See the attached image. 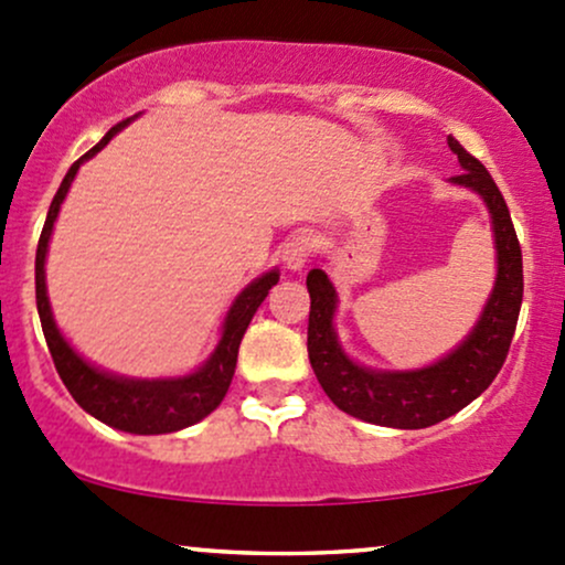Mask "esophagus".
Segmentation results:
<instances>
[{"label": "esophagus", "instance_id": "34e87169", "mask_svg": "<svg viewBox=\"0 0 565 565\" xmlns=\"http://www.w3.org/2000/svg\"><path fill=\"white\" fill-rule=\"evenodd\" d=\"M312 256V237L309 234H294L282 245V264L288 271H301Z\"/></svg>", "mask_w": 565, "mask_h": 565}]
</instances>
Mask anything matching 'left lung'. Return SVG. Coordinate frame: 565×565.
<instances>
[{
  "mask_svg": "<svg viewBox=\"0 0 565 565\" xmlns=\"http://www.w3.org/2000/svg\"><path fill=\"white\" fill-rule=\"evenodd\" d=\"M448 146L465 170L448 181L454 186L470 189L483 200L491 215L493 250H497V280H493L491 296L486 299L472 331L451 352L414 371H384V367L354 363L341 347L333 326L339 294L331 277L322 269H312L307 275L309 299H312L307 350L317 382L335 408L354 419L379 424V427H433L483 395L488 384L497 379L499 367L504 365L518 315H521L523 256L507 202L491 173L465 146L454 136H448Z\"/></svg>",
  "mask_w": 565,
  "mask_h": 565,
  "instance_id": "left-lung-1",
  "label": "left lung"
}]
</instances>
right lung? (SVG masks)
<instances>
[{"instance_id": "1", "label": "right lung", "mask_w": 565, "mask_h": 565, "mask_svg": "<svg viewBox=\"0 0 565 565\" xmlns=\"http://www.w3.org/2000/svg\"><path fill=\"white\" fill-rule=\"evenodd\" d=\"M138 117V114H136ZM136 117L125 119V122L114 125V128L93 146L87 154H82L77 162L68 168L66 179L61 181L58 192L50 202L47 221L36 245V312H40L44 341L53 354V363L58 376L72 392L87 414L95 416L98 422L109 424L114 429H122L130 435H164L179 433L183 427H192L213 414L224 401L226 390H230L234 367H237L239 341L248 331L253 315L262 307V301L269 296L271 285L280 280V269L264 271L262 277L245 285L232 301L230 312L221 326V339L211 352V358L202 363L198 371L186 373V376H164V379H136V376H119V373L104 371V367L87 363L82 354L74 350L61 333L58 322H55L53 309L47 299V280H44V262H47L50 237H53L55 218H58L63 200H66L68 189H72L74 175H77L79 164L93 160L106 143L117 136L119 130L128 128Z\"/></svg>"}]
</instances>
